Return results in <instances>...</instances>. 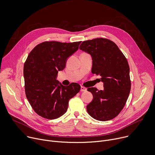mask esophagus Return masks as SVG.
Segmentation results:
<instances>
[{
	"label": "esophagus",
	"instance_id": "1",
	"mask_svg": "<svg viewBox=\"0 0 155 155\" xmlns=\"http://www.w3.org/2000/svg\"><path fill=\"white\" fill-rule=\"evenodd\" d=\"M87 90V89L86 88H85L84 87H81V89H80L81 91H86Z\"/></svg>",
	"mask_w": 155,
	"mask_h": 155
}]
</instances>
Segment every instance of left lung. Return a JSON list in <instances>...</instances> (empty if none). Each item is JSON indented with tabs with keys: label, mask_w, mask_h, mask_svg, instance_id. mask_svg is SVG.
I'll return each mask as SVG.
<instances>
[{
	"label": "left lung",
	"mask_w": 155,
	"mask_h": 155,
	"mask_svg": "<svg viewBox=\"0 0 155 155\" xmlns=\"http://www.w3.org/2000/svg\"><path fill=\"white\" fill-rule=\"evenodd\" d=\"M80 49L92 58L91 72L101 77L103 90L89 88L93 96L88 113L94 119L106 121L116 117L124 108L131 88L130 68L118 46L108 39L96 38L82 42Z\"/></svg>",
	"instance_id": "left-lung-1"
}]
</instances>
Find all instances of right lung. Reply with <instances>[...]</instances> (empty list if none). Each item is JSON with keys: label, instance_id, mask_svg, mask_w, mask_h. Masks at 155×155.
<instances>
[{"label": "right lung", "instance_id": "add662e5", "mask_svg": "<svg viewBox=\"0 0 155 155\" xmlns=\"http://www.w3.org/2000/svg\"><path fill=\"white\" fill-rule=\"evenodd\" d=\"M80 43L46 41L28 55L23 68L25 94L39 116L48 119L61 117L66 112L69 100L80 90L77 83L64 86L56 80L58 72L65 67L67 59Z\"/></svg>", "mask_w": 155, "mask_h": 155}]
</instances>
